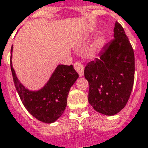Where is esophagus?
Masks as SVG:
<instances>
[{
	"label": "esophagus",
	"instance_id": "esophagus-1",
	"mask_svg": "<svg viewBox=\"0 0 148 148\" xmlns=\"http://www.w3.org/2000/svg\"><path fill=\"white\" fill-rule=\"evenodd\" d=\"M74 68L77 71V73L79 74L80 77H82L84 75V67L80 62H76L74 64Z\"/></svg>",
	"mask_w": 148,
	"mask_h": 148
}]
</instances>
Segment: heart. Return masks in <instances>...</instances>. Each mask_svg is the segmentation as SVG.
Returning <instances> with one entry per match:
<instances>
[{"label":"heart","instance_id":"obj_1","mask_svg":"<svg viewBox=\"0 0 148 148\" xmlns=\"http://www.w3.org/2000/svg\"><path fill=\"white\" fill-rule=\"evenodd\" d=\"M103 42H104V36L102 35V34H101V35H99L98 37L95 38L93 46H94V47H99V46H100L101 45H103Z\"/></svg>","mask_w":148,"mask_h":148}]
</instances>
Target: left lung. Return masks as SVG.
I'll return each instance as SVG.
<instances>
[{
	"mask_svg": "<svg viewBox=\"0 0 148 148\" xmlns=\"http://www.w3.org/2000/svg\"><path fill=\"white\" fill-rule=\"evenodd\" d=\"M114 38L103 47L99 58L88 63L84 69L89 84V103L97 112L109 116L119 113L127 103L135 75L134 51L117 22Z\"/></svg>",
	"mask_w": 148,
	"mask_h": 148,
	"instance_id": "8db88e82",
	"label": "left lung"
}]
</instances>
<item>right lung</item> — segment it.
<instances>
[{
    "instance_id": "add662e5",
    "label": "right lung",
    "mask_w": 148,
    "mask_h": 148,
    "mask_svg": "<svg viewBox=\"0 0 148 148\" xmlns=\"http://www.w3.org/2000/svg\"><path fill=\"white\" fill-rule=\"evenodd\" d=\"M12 49V46L11 59ZM11 70L16 92L27 110L44 123L56 121L66 110L70 88L79 77L73 66L58 65L46 84L35 91L27 89L20 82L12 60Z\"/></svg>"
}]
</instances>
